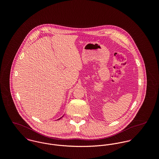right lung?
Returning <instances> with one entry per match:
<instances>
[{"label": "right lung", "mask_w": 159, "mask_h": 159, "mask_svg": "<svg viewBox=\"0 0 159 159\" xmlns=\"http://www.w3.org/2000/svg\"><path fill=\"white\" fill-rule=\"evenodd\" d=\"M62 117H63V116H62ZM62 117H61V118H59V119H57V120H59V119H61V118H62Z\"/></svg>", "instance_id": "right-lung-1"}]
</instances>
